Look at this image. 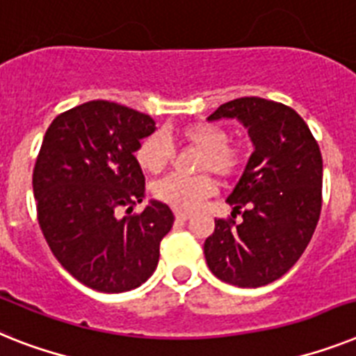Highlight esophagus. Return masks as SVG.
Listing matches in <instances>:
<instances>
[{"instance_id":"1","label":"esophagus","mask_w":356,"mask_h":356,"mask_svg":"<svg viewBox=\"0 0 356 356\" xmlns=\"http://www.w3.org/2000/svg\"><path fill=\"white\" fill-rule=\"evenodd\" d=\"M175 216H176V220H180V222H185V220L191 218V213H185V211H176Z\"/></svg>"}]
</instances>
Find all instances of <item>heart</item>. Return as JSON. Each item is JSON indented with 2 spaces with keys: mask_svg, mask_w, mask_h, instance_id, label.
Masks as SVG:
<instances>
[{
  "mask_svg": "<svg viewBox=\"0 0 356 356\" xmlns=\"http://www.w3.org/2000/svg\"><path fill=\"white\" fill-rule=\"evenodd\" d=\"M178 138L189 147L202 152L198 171H211L220 178H233L245 161V152L240 145L229 142V134L216 123H189L178 129ZM172 160V145L161 132H152L143 138L136 149V161L143 171L160 175ZM214 181L207 175L167 176L154 185V196L175 209H196L207 196L213 195Z\"/></svg>",
  "mask_w": 356,
  "mask_h": 356,
  "instance_id": "b5f03b06",
  "label": "heart"
}]
</instances>
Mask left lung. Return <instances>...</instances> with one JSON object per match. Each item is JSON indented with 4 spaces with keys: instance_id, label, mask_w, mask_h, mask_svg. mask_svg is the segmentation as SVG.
Masks as SVG:
<instances>
[{
    "instance_id": "left-lung-1",
    "label": "left lung",
    "mask_w": 356,
    "mask_h": 356,
    "mask_svg": "<svg viewBox=\"0 0 356 356\" xmlns=\"http://www.w3.org/2000/svg\"><path fill=\"white\" fill-rule=\"evenodd\" d=\"M234 118L248 129L252 151L227 204L231 218L214 220L204 243L211 273L238 287L284 277L305 251L322 209V154L307 123L271 99L238 98L209 122ZM236 213L243 220H234Z\"/></svg>"
}]
</instances>
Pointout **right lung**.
<instances>
[{
    "label": "right lung",
    "mask_w": 356,
    "mask_h": 356,
    "mask_svg": "<svg viewBox=\"0 0 356 356\" xmlns=\"http://www.w3.org/2000/svg\"><path fill=\"white\" fill-rule=\"evenodd\" d=\"M156 129L149 114L94 99L56 116L38 154L32 189L38 222L56 260L90 289L123 293L151 277L172 227L169 205L116 211L145 198L138 145Z\"/></svg>",
    "instance_id": "right-lung-1"
}]
</instances>
